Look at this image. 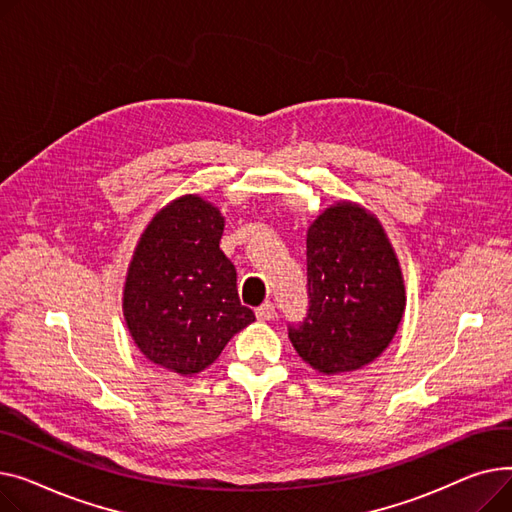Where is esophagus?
<instances>
[{
    "mask_svg": "<svg viewBox=\"0 0 512 512\" xmlns=\"http://www.w3.org/2000/svg\"><path fill=\"white\" fill-rule=\"evenodd\" d=\"M275 316H277V312H275V304L264 302L260 308H256V318H258V320H262V322H266V320H273Z\"/></svg>",
    "mask_w": 512,
    "mask_h": 512,
    "instance_id": "1",
    "label": "esophagus"
}]
</instances>
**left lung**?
<instances>
[{"label": "left lung", "mask_w": 512, "mask_h": 512, "mask_svg": "<svg viewBox=\"0 0 512 512\" xmlns=\"http://www.w3.org/2000/svg\"><path fill=\"white\" fill-rule=\"evenodd\" d=\"M308 316L289 339L314 370L364 368L393 341L405 312L399 258L364 206L337 202L308 229Z\"/></svg>", "instance_id": "8db88e82"}]
</instances>
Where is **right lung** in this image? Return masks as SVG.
<instances>
[{
    "mask_svg": "<svg viewBox=\"0 0 512 512\" xmlns=\"http://www.w3.org/2000/svg\"><path fill=\"white\" fill-rule=\"evenodd\" d=\"M221 210L186 194L140 235L124 285V318L142 355L169 372L208 368L256 320L237 295L233 262L219 248Z\"/></svg>",
    "mask_w": 512,
    "mask_h": 512,
    "instance_id": "1",
    "label": "right lung"
}]
</instances>
